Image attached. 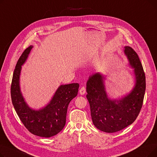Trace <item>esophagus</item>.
I'll return each mask as SVG.
<instances>
[{
  "instance_id": "esophagus-1",
  "label": "esophagus",
  "mask_w": 157,
  "mask_h": 157,
  "mask_svg": "<svg viewBox=\"0 0 157 157\" xmlns=\"http://www.w3.org/2000/svg\"><path fill=\"white\" fill-rule=\"evenodd\" d=\"M86 93V88L85 86H82L79 90V94L81 95H84Z\"/></svg>"
}]
</instances>
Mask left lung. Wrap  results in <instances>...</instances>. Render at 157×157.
Instances as JSON below:
<instances>
[{"label": "left lung", "instance_id": "left-lung-1", "mask_svg": "<svg viewBox=\"0 0 157 157\" xmlns=\"http://www.w3.org/2000/svg\"><path fill=\"white\" fill-rule=\"evenodd\" d=\"M130 64L134 68L136 83L132 92L119 101L108 98L103 83L104 77L94 73L86 83V98L89 102L94 125L101 131L113 133L131 125L142 108L146 90V76L142 63L134 49L125 47Z\"/></svg>", "mask_w": 157, "mask_h": 157}]
</instances>
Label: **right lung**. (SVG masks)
Segmentation results:
<instances>
[{
    "instance_id": "add662e5",
    "label": "right lung",
    "mask_w": 157,
    "mask_h": 157,
    "mask_svg": "<svg viewBox=\"0 0 157 157\" xmlns=\"http://www.w3.org/2000/svg\"><path fill=\"white\" fill-rule=\"evenodd\" d=\"M32 46L25 49L16 63L11 86V100L14 109L24 126L34 135L50 137L63 128L67 108L72 98L77 96L79 84L61 85L52 100L43 109L34 111L25 102L20 90L19 79L21 65L25 62Z\"/></svg>"
}]
</instances>
